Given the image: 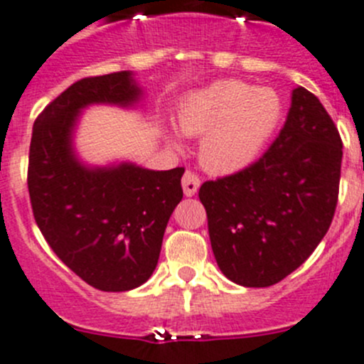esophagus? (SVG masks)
I'll return each instance as SVG.
<instances>
[{"instance_id":"esophagus-1","label":"esophagus","mask_w":364,"mask_h":364,"mask_svg":"<svg viewBox=\"0 0 364 364\" xmlns=\"http://www.w3.org/2000/svg\"><path fill=\"white\" fill-rule=\"evenodd\" d=\"M181 185H183V192H185L186 198H192L193 193L198 192L199 185H201V179H199L198 176L193 174V172L186 171L185 174H183Z\"/></svg>"}]
</instances>
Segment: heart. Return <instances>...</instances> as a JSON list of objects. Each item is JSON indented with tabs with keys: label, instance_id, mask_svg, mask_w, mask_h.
I'll return each mask as SVG.
<instances>
[{
	"label": "heart",
	"instance_id": "heart-1",
	"mask_svg": "<svg viewBox=\"0 0 364 364\" xmlns=\"http://www.w3.org/2000/svg\"><path fill=\"white\" fill-rule=\"evenodd\" d=\"M282 118L273 90L226 79L192 93L181 104L179 131L203 136L199 161L212 174H233L259 158Z\"/></svg>",
	"mask_w": 364,
	"mask_h": 364
}]
</instances>
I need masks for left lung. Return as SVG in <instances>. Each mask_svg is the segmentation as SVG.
Segmentation results:
<instances>
[{
    "instance_id": "8db88e82",
    "label": "left lung",
    "mask_w": 364,
    "mask_h": 364,
    "mask_svg": "<svg viewBox=\"0 0 364 364\" xmlns=\"http://www.w3.org/2000/svg\"><path fill=\"white\" fill-rule=\"evenodd\" d=\"M343 141L316 95L293 91L280 134L257 161L205 181L217 266L244 287H269L311 257L338 205Z\"/></svg>"
}]
</instances>
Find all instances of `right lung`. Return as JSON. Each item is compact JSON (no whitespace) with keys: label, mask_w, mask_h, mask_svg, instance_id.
I'll return each instance as SVG.
<instances>
[{"label":"right lung","mask_w":364,"mask_h":364,"mask_svg":"<svg viewBox=\"0 0 364 364\" xmlns=\"http://www.w3.org/2000/svg\"><path fill=\"white\" fill-rule=\"evenodd\" d=\"M138 97L129 71L77 80L41 111L30 141L26 181L41 233L75 274L107 293L151 278L185 168H86L71 151V131L87 104L129 105Z\"/></svg>","instance_id":"1"}]
</instances>
